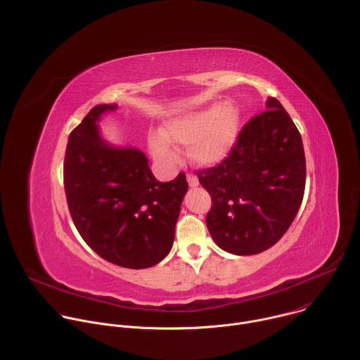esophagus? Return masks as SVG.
Returning a JSON list of instances; mask_svg holds the SVG:
<instances>
[{"instance_id": "1", "label": "esophagus", "mask_w": 360, "mask_h": 360, "mask_svg": "<svg viewBox=\"0 0 360 360\" xmlns=\"http://www.w3.org/2000/svg\"><path fill=\"white\" fill-rule=\"evenodd\" d=\"M186 179H188V184H189L191 188H195V186H198V184H199L198 176L193 175V174H188V175H186Z\"/></svg>"}]
</instances>
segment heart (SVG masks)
<instances>
[{"instance_id":"obj_1","label":"heart","mask_w":360,"mask_h":360,"mask_svg":"<svg viewBox=\"0 0 360 360\" xmlns=\"http://www.w3.org/2000/svg\"><path fill=\"white\" fill-rule=\"evenodd\" d=\"M238 110L224 102L176 115L165 124V135L161 132L149 135V145L153 155L167 161L175 158V149L169 141L189 146V157L195 164L211 167L229 155L238 136Z\"/></svg>"}]
</instances>
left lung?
<instances>
[{
    "label": "left lung",
    "mask_w": 360,
    "mask_h": 360,
    "mask_svg": "<svg viewBox=\"0 0 360 360\" xmlns=\"http://www.w3.org/2000/svg\"><path fill=\"white\" fill-rule=\"evenodd\" d=\"M240 129L229 155L196 172L212 198L207 226L217 245L233 255L274 246L293 222L304 193L302 136L281 102Z\"/></svg>",
    "instance_id": "obj_1"
}]
</instances>
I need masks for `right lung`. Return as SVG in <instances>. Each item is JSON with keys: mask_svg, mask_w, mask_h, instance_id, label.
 I'll return each instance as SVG.
<instances>
[{"mask_svg": "<svg viewBox=\"0 0 360 360\" xmlns=\"http://www.w3.org/2000/svg\"><path fill=\"white\" fill-rule=\"evenodd\" d=\"M115 108L94 107L70 134L64 188L71 218L86 245L114 265L143 269L169 253L188 182L184 172L160 182L143 152L102 141L96 121Z\"/></svg>", "mask_w": 360, "mask_h": 360, "instance_id": "obj_1", "label": "right lung"}]
</instances>
